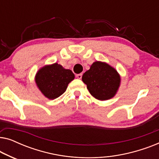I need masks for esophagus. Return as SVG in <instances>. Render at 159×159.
<instances>
[{"label":"esophagus","mask_w":159,"mask_h":159,"mask_svg":"<svg viewBox=\"0 0 159 159\" xmlns=\"http://www.w3.org/2000/svg\"><path fill=\"white\" fill-rule=\"evenodd\" d=\"M82 76V74H77V75H76V77L78 78V79H81Z\"/></svg>","instance_id":"34e87169"}]
</instances>
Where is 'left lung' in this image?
Listing matches in <instances>:
<instances>
[{
	"label": "left lung",
	"instance_id": "1",
	"mask_svg": "<svg viewBox=\"0 0 159 159\" xmlns=\"http://www.w3.org/2000/svg\"><path fill=\"white\" fill-rule=\"evenodd\" d=\"M82 81L93 97L106 101L116 95L121 78L114 68L105 62L95 61L82 75Z\"/></svg>",
	"mask_w": 159,
	"mask_h": 159
}]
</instances>
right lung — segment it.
I'll return each instance as SVG.
<instances>
[{"instance_id": "1", "label": "right lung", "mask_w": 159, "mask_h": 159, "mask_svg": "<svg viewBox=\"0 0 159 159\" xmlns=\"http://www.w3.org/2000/svg\"><path fill=\"white\" fill-rule=\"evenodd\" d=\"M74 79L75 75L70 69H64L57 63L42 67L35 75V82L39 90L51 100L61 95Z\"/></svg>"}]
</instances>
